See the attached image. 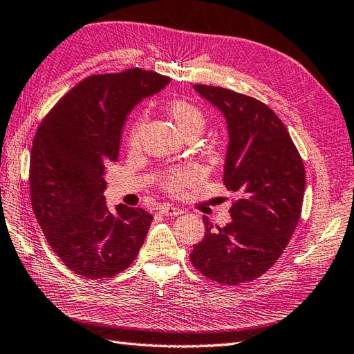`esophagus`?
I'll use <instances>...</instances> for the list:
<instances>
[{
  "label": "esophagus",
  "instance_id": "obj_1",
  "mask_svg": "<svg viewBox=\"0 0 354 354\" xmlns=\"http://www.w3.org/2000/svg\"><path fill=\"white\" fill-rule=\"evenodd\" d=\"M160 212L165 214V215H169V216H178L183 214V209H179V207L176 206H170V205H165L160 207Z\"/></svg>",
  "mask_w": 354,
  "mask_h": 354
}]
</instances>
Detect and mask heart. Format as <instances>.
Returning a JSON list of instances; mask_svg holds the SVG:
<instances>
[{
	"label": "heart",
	"instance_id": "1",
	"mask_svg": "<svg viewBox=\"0 0 354 354\" xmlns=\"http://www.w3.org/2000/svg\"><path fill=\"white\" fill-rule=\"evenodd\" d=\"M167 113L174 120L175 125L183 136L188 134H201L206 125V115L197 104L187 102V100H174L167 106ZM145 124V116H140L133 124L130 134H129V145L134 148L139 142L140 133ZM196 178V174L188 167H179L166 171L161 176V187L170 193H179L192 184Z\"/></svg>",
	"mask_w": 354,
	"mask_h": 354
}]
</instances>
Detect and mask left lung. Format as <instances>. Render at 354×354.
Wrapping results in <instances>:
<instances>
[{
    "label": "left lung",
    "mask_w": 354,
    "mask_h": 354,
    "mask_svg": "<svg viewBox=\"0 0 354 354\" xmlns=\"http://www.w3.org/2000/svg\"><path fill=\"white\" fill-rule=\"evenodd\" d=\"M227 120L230 142L223 183L238 194L224 227L203 216L205 238L193 245V266L220 284L248 283L283 254L301 218L305 167L272 109L227 88L194 85Z\"/></svg>",
    "instance_id": "obj_1"
}]
</instances>
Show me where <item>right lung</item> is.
I'll list each match as a JSON object with an SVG mask.
<instances>
[{
	"label": "right lung",
	"mask_w": 354,
	"mask_h": 354,
	"mask_svg": "<svg viewBox=\"0 0 354 354\" xmlns=\"http://www.w3.org/2000/svg\"><path fill=\"white\" fill-rule=\"evenodd\" d=\"M170 77L142 68L93 75L43 118L30 160L31 205L50 248L75 274L109 278L129 268L152 215L104 202V167L120 156L121 130L142 98Z\"/></svg>",
	"instance_id": "right-lung-1"
}]
</instances>
